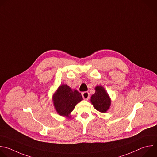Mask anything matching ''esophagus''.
Segmentation results:
<instances>
[{
    "label": "esophagus",
    "instance_id": "esophagus-1",
    "mask_svg": "<svg viewBox=\"0 0 157 157\" xmlns=\"http://www.w3.org/2000/svg\"><path fill=\"white\" fill-rule=\"evenodd\" d=\"M82 96L84 98V99L87 100L89 99V94L88 92H83L82 93Z\"/></svg>",
    "mask_w": 157,
    "mask_h": 157
}]
</instances>
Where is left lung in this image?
I'll return each mask as SVG.
<instances>
[{
    "mask_svg": "<svg viewBox=\"0 0 157 157\" xmlns=\"http://www.w3.org/2000/svg\"><path fill=\"white\" fill-rule=\"evenodd\" d=\"M91 102L95 109L102 113H105L109 109L111 99L107 91L102 86L95 87V93L91 96Z\"/></svg>",
    "mask_w": 157,
    "mask_h": 157,
    "instance_id": "8db88e82",
    "label": "left lung"
}]
</instances>
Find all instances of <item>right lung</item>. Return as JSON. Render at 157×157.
I'll use <instances>...</instances> for the list:
<instances>
[{
  "mask_svg": "<svg viewBox=\"0 0 157 157\" xmlns=\"http://www.w3.org/2000/svg\"><path fill=\"white\" fill-rule=\"evenodd\" d=\"M52 100L56 113L61 116L70 119L71 112L83 98L76 89H71L67 84H63L54 93Z\"/></svg>",
  "mask_w": 157,
  "mask_h": 157,
  "instance_id": "obj_1",
  "label": "right lung"
}]
</instances>
